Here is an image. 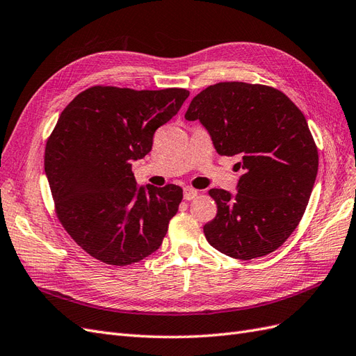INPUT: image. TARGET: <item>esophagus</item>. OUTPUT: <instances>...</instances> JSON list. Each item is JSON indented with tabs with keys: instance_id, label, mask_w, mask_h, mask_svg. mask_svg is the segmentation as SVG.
Masks as SVG:
<instances>
[{
	"instance_id": "34e87169",
	"label": "esophagus",
	"mask_w": 356,
	"mask_h": 356,
	"mask_svg": "<svg viewBox=\"0 0 356 356\" xmlns=\"http://www.w3.org/2000/svg\"><path fill=\"white\" fill-rule=\"evenodd\" d=\"M196 197H197V190L191 188V187H186L184 188V199L186 200H193V199H196Z\"/></svg>"
}]
</instances>
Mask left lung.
Wrapping results in <instances>:
<instances>
[{
    "label": "left lung",
    "mask_w": 356,
    "mask_h": 356,
    "mask_svg": "<svg viewBox=\"0 0 356 356\" xmlns=\"http://www.w3.org/2000/svg\"><path fill=\"white\" fill-rule=\"evenodd\" d=\"M186 118L202 123L220 156L242 157L238 193L209 190L218 212L204 224L207 241L239 260L277 250L303 217L318 174L303 113L281 90L225 81L196 95Z\"/></svg>",
    "instance_id": "8db88e82"
}]
</instances>
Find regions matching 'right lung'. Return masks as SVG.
<instances>
[{"mask_svg": "<svg viewBox=\"0 0 356 356\" xmlns=\"http://www.w3.org/2000/svg\"><path fill=\"white\" fill-rule=\"evenodd\" d=\"M188 95L95 86L62 111L46 145V177L63 229L96 260L138 263L163 242L182 188L138 186L132 161L152 152L154 132Z\"/></svg>", "mask_w": 356, "mask_h": 356, "instance_id": "obj_1", "label": "right lung"}]
</instances>
